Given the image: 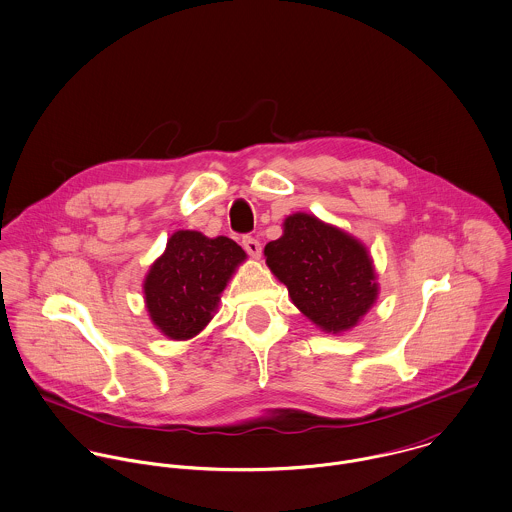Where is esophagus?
Here are the masks:
<instances>
[{
  "mask_svg": "<svg viewBox=\"0 0 512 512\" xmlns=\"http://www.w3.org/2000/svg\"><path fill=\"white\" fill-rule=\"evenodd\" d=\"M241 245H243V249H245L253 259H259V257H261V243H259L255 237H243Z\"/></svg>",
  "mask_w": 512,
  "mask_h": 512,
  "instance_id": "34e87169",
  "label": "esophagus"
}]
</instances>
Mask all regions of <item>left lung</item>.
Masks as SVG:
<instances>
[{"label": "left lung", "mask_w": 512, "mask_h": 512, "mask_svg": "<svg viewBox=\"0 0 512 512\" xmlns=\"http://www.w3.org/2000/svg\"><path fill=\"white\" fill-rule=\"evenodd\" d=\"M271 273L288 288L292 304L322 332L353 330L379 296L369 249L351 233L296 212L283 235L265 245Z\"/></svg>", "instance_id": "obj_1"}]
</instances>
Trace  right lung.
<instances>
[{
    "label": "right lung",
    "instance_id": "right-lung-1",
    "mask_svg": "<svg viewBox=\"0 0 512 512\" xmlns=\"http://www.w3.org/2000/svg\"><path fill=\"white\" fill-rule=\"evenodd\" d=\"M245 259V251L224 235L174 231L143 281L153 326L169 340L196 338L218 312L224 288Z\"/></svg>",
    "mask_w": 512,
    "mask_h": 512
}]
</instances>
